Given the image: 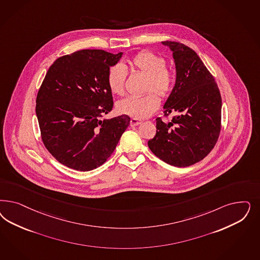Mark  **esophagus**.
<instances>
[{
    "label": "esophagus",
    "mask_w": 260,
    "mask_h": 260,
    "mask_svg": "<svg viewBox=\"0 0 260 260\" xmlns=\"http://www.w3.org/2000/svg\"><path fill=\"white\" fill-rule=\"evenodd\" d=\"M141 123H142V120L137 119V118H131V120H130V125L131 126L140 125Z\"/></svg>",
    "instance_id": "obj_1"
}]
</instances>
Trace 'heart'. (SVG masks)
Masks as SVG:
<instances>
[{
    "label": "heart",
    "mask_w": 260,
    "mask_h": 260,
    "mask_svg": "<svg viewBox=\"0 0 260 260\" xmlns=\"http://www.w3.org/2000/svg\"><path fill=\"white\" fill-rule=\"evenodd\" d=\"M128 65L135 72L147 76L142 96H127L118 101L117 112L129 117L143 119L159 108L158 95L166 100L173 91L175 85L174 72L166 67V59L152 51H141L128 60ZM126 71L120 65L110 68L107 74V83L113 93L121 95L125 90ZM151 91L150 92V91Z\"/></svg>",
    "instance_id": "b5f03b06"
}]
</instances>
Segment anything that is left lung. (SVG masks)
<instances>
[{
    "label": "left lung",
    "instance_id": "1",
    "mask_svg": "<svg viewBox=\"0 0 260 260\" xmlns=\"http://www.w3.org/2000/svg\"><path fill=\"white\" fill-rule=\"evenodd\" d=\"M161 43L173 52L176 68V82L164 113L176 116L167 123L156 118L157 132L148 147L168 165L185 168L204 159L217 143L222 100L214 77L192 49Z\"/></svg>",
    "mask_w": 260,
    "mask_h": 260
}]
</instances>
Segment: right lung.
<instances>
[{"label":"right lung","instance_id":"1","mask_svg":"<svg viewBox=\"0 0 260 260\" xmlns=\"http://www.w3.org/2000/svg\"><path fill=\"white\" fill-rule=\"evenodd\" d=\"M122 52L82 50L56 59L36 98L43 143L60 164L79 171L101 167L130 124L126 115L101 120L114 102L110 67Z\"/></svg>","mask_w":260,"mask_h":260}]
</instances>
